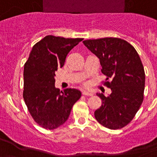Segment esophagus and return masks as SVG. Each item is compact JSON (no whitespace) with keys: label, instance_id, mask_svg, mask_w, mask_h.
Listing matches in <instances>:
<instances>
[{"label":"esophagus","instance_id":"obj_1","mask_svg":"<svg viewBox=\"0 0 157 157\" xmlns=\"http://www.w3.org/2000/svg\"><path fill=\"white\" fill-rule=\"evenodd\" d=\"M82 94L83 95H85V96H93V95H94V94H93L92 92L85 91V90H84V91L82 92Z\"/></svg>","mask_w":157,"mask_h":157}]
</instances>
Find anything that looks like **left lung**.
<instances>
[{"instance_id": "left-lung-1", "label": "left lung", "mask_w": 157, "mask_h": 157, "mask_svg": "<svg viewBox=\"0 0 157 157\" xmlns=\"http://www.w3.org/2000/svg\"><path fill=\"white\" fill-rule=\"evenodd\" d=\"M83 43L98 57L101 72L106 76L105 85L112 91L108 97L97 94L101 106L94 112L95 118L109 129L123 128L144 101L145 73L140 56L133 46L118 38L88 39Z\"/></svg>"}]
</instances>
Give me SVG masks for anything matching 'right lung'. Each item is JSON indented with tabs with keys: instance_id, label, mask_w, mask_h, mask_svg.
Wrapping results in <instances>:
<instances>
[{
	"instance_id": "obj_1",
	"label": "right lung",
	"mask_w": 157,
	"mask_h": 157,
	"mask_svg": "<svg viewBox=\"0 0 157 157\" xmlns=\"http://www.w3.org/2000/svg\"><path fill=\"white\" fill-rule=\"evenodd\" d=\"M82 40L48 35L34 45L24 65V101L34 120L44 129L63 125L81 98L76 89H56L55 76L68 52Z\"/></svg>"
}]
</instances>
